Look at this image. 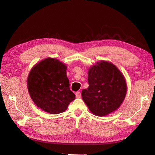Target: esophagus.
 Segmentation results:
<instances>
[{"instance_id": "obj_1", "label": "esophagus", "mask_w": 155, "mask_h": 155, "mask_svg": "<svg viewBox=\"0 0 155 155\" xmlns=\"http://www.w3.org/2000/svg\"><path fill=\"white\" fill-rule=\"evenodd\" d=\"M81 96V92H76V97L77 98H80Z\"/></svg>"}]
</instances>
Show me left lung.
<instances>
[{"instance_id": "8db88e82", "label": "left lung", "mask_w": 155, "mask_h": 155, "mask_svg": "<svg viewBox=\"0 0 155 155\" xmlns=\"http://www.w3.org/2000/svg\"><path fill=\"white\" fill-rule=\"evenodd\" d=\"M88 87L81 92L83 100L96 116H104L118 109L127 92L123 74L112 63L101 61L88 70Z\"/></svg>"}]
</instances>
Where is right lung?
<instances>
[{"instance_id": "right-lung-1", "label": "right lung", "mask_w": 155, "mask_h": 155, "mask_svg": "<svg viewBox=\"0 0 155 155\" xmlns=\"http://www.w3.org/2000/svg\"><path fill=\"white\" fill-rule=\"evenodd\" d=\"M67 68L58 59L48 58L33 67L28 77V90L31 100L50 114L64 112L76 98L70 90Z\"/></svg>"}]
</instances>
